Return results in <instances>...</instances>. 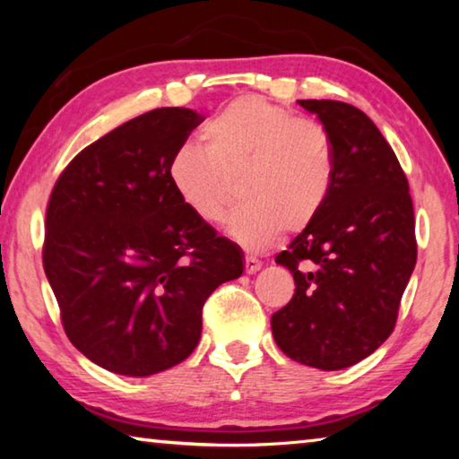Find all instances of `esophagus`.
Segmentation results:
<instances>
[{
    "label": "esophagus",
    "mask_w": 459,
    "mask_h": 459,
    "mask_svg": "<svg viewBox=\"0 0 459 459\" xmlns=\"http://www.w3.org/2000/svg\"><path fill=\"white\" fill-rule=\"evenodd\" d=\"M263 267V263L259 261V259H255V257H245V271L248 275H253V273H257V271Z\"/></svg>",
    "instance_id": "esophagus-1"
}]
</instances>
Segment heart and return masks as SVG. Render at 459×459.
<instances>
[{
  "label": "heart",
  "instance_id": "obj_1",
  "mask_svg": "<svg viewBox=\"0 0 459 459\" xmlns=\"http://www.w3.org/2000/svg\"><path fill=\"white\" fill-rule=\"evenodd\" d=\"M182 206L200 222L221 221L229 182L243 204L224 232L261 251L287 230H301L328 200L336 178L333 143L322 126L259 97H238L202 127V145L186 143L168 168Z\"/></svg>",
  "mask_w": 459,
  "mask_h": 459
}]
</instances>
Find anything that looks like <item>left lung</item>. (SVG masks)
<instances>
[{"instance_id": "obj_1", "label": "left lung", "mask_w": 459, "mask_h": 459, "mask_svg": "<svg viewBox=\"0 0 459 459\" xmlns=\"http://www.w3.org/2000/svg\"><path fill=\"white\" fill-rule=\"evenodd\" d=\"M333 143L336 178L320 214L275 257L295 293L271 316L277 346L295 362L340 370L391 336L415 269L413 202L399 160L360 108L307 99Z\"/></svg>"}]
</instances>
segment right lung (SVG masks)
Wrapping results in <instances>:
<instances>
[{"label":"right lung","instance_id":"1","mask_svg":"<svg viewBox=\"0 0 459 459\" xmlns=\"http://www.w3.org/2000/svg\"><path fill=\"white\" fill-rule=\"evenodd\" d=\"M202 117L164 107L108 131L58 178L44 271L68 340L115 375L152 377L188 359L202 306L243 275L245 255L182 206L172 155Z\"/></svg>","mask_w":459,"mask_h":459}]
</instances>
